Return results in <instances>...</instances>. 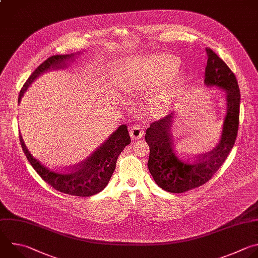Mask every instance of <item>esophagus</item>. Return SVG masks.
<instances>
[{"mask_svg":"<svg viewBox=\"0 0 258 258\" xmlns=\"http://www.w3.org/2000/svg\"><path fill=\"white\" fill-rule=\"evenodd\" d=\"M130 135L134 140H138V139L142 138V136L144 135V131L140 125L135 124L130 127Z\"/></svg>","mask_w":258,"mask_h":258,"instance_id":"obj_1","label":"esophagus"}]
</instances>
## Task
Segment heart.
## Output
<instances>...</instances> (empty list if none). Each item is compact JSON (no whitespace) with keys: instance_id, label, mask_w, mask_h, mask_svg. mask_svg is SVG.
I'll list each match as a JSON object with an SVG mask.
<instances>
[{"instance_id":"obj_1","label":"heart","mask_w":258,"mask_h":258,"mask_svg":"<svg viewBox=\"0 0 258 258\" xmlns=\"http://www.w3.org/2000/svg\"><path fill=\"white\" fill-rule=\"evenodd\" d=\"M178 64V60L172 56L154 55L137 60L133 66L132 73L139 85L152 86L172 76Z\"/></svg>"}]
</instances>
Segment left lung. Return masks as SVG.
Instances as JSON below:
<instances>
[{
    "label": "left lung",
    "instance_id": "obj_1",
    "mask_svg": "<svg viewBox=\"0 0 258 258\" xmlns=\"http://www.w3.org/2000/svg\"><path fill=\"white\" fill-rule=\"evenodd\" d=\"M208 61L205 84L226 91L227 115L218 146L211 152L189 156L179 152L171 139V113L155 120L147 128L145 140L150 147L148 168L155 182L164 190L182 194L208 182L231 152L239 127L240 90L234 73L211 48H206Z\"/></svg>",
    "mask_w": 258,
    "mask_h": 258
}]
</instances>
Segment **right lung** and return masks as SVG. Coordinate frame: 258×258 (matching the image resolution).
Here are the masks:
<instances>
[{"label": "right lung", "mask_w": 258, "mask_h": 258, "mask_svg": "<svg viewBox=\"0 0 258 258\" xmlns=\"http://www.w3.org/2000/svg\"><path fill=\"white\" fill-rule=\"evenodd\" d=\"M74 54H57L49 56L40 63L30 75L22 89L20 90L18 103L20 102L28 86L43 72L49 69L62 68L66 62L72 58ZM22 150L37 172V174L52 188L57 191L76 196V197H91L105 188L108 184L113 171L115 170L116 161L123 149L131 144V138L125 124L120 125L109 139L102 144L88 159L70 168H51L33 155L26 148L21 135H19Z\"/></svg>", "instance_id": "obj_1"}]
</instances>
